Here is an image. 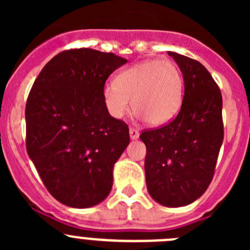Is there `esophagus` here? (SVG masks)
Masks as SVG:
<instances>
[{"label":"esophagus","instance_id":"esophagus-1","mask_svg":"<svg viewBox=\"0 0 250 250\" xmlns=\"http://www.w3.org/2000/svg\"><path fill=\"white\" fill-rule=\"evenodd\" d=\"M129 137H130V139H132V140L138 139V138H139V132H138L137 129H134V128H130V129H129Z\"/></svg>","mask_w":250,"mask_h":250}]
</instances>
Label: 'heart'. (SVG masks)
<instances>
[{
    "label": "heart",
    "mask_w": 250,
    "mask_h": 250,
    "mask_svg": "<svg viewBox=\"0 0 250 250\" xmlns=\"http://www.w3.org/2000/svg\"><path fill=\"white\" fill-rule=\"evenodd\" d=\"M184 80L175 62L148 59L123 70L115 83L103 89L105 106L112 117L121 118L129 107L151 125L169 122L180 109Z\"/></svg>",
    "instance_id": "heart-1"
}]
</instances>
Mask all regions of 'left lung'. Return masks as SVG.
<instances>
[{
	"label": "left lung",
	"instance_id": "8db88e82",
	"mask_svg": "<svg viewBox=\"0 0 250 250\" xmlns=\"http://www.w3.org/2000/svg\"><path fill=\"white\" fill-rule=\"evenodd\" d=\"M184 78L178 116L158 129L145 130V176L151 197L165 207H184L206 192L224 140L223 97L197 60L168 52Z\"/></svg>",
	"mask_w": 250,
	"mask_h": 250
}]
</instances>
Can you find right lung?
Wrapping results in <instances>:
<instances>
[{"mask_svg": "<svg viewBox=\"0 0 250 250\" xmlns=\"http://www.w3.org/2000/svg\"><path fill=\"white\" fill-rule=\"evenodd\" d=\"M127 62L113 53L70 49L49 60L25 107L26 150L50 195L89 208L109 196L113 166L129 144V129L105 106L107 77Z\"/></svg>", "mask_w": 250, "mask_h": 250, "instance_id": "right-lung-1", "label": "right lung"}]
</instances>
